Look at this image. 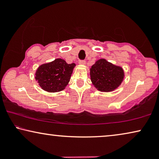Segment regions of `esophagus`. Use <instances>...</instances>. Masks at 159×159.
<instances>
[{
  "label": "esophagus",
  "instance_id": "obj_1",
  "mask_svg": "<svg viewBox=\"0 0 159 159\" xmlns=\"http://www.w3.org/2000/svg\"><path fill=\"white\" fill-rule=\"evenodd\" d=\"M85 61H79V64H80V65H84L85 64Z\"/></svg>",
  "mask_w": 159,
  "mask_h": 159
}]
</instances>
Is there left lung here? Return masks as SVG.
<instances>
[{"label":"left lung","mask_w":159,"mask_h":159,"mask_svg":"<svg viewBox=\"0 0 159 159\" xmlns=\"http://www.w3.org/2000/svg\"><path fill=\"white\" fill-rule=\"evenodd\" d=\"M90 75L92 84L98 90L108 93L121 85L125 78V71L121 66L101 58L91 66Z\"/></svg>","instance_id":"1"}]
</instances>
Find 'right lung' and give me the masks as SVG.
<instances>
[{"label":"right lung","instance_id":"add662e5","mask_svg":"<svg viewBox=\"0 0 159 159\" xmlns=\"http://www.w3.org/2000/svg\"><path fill=\"white\" fill-rule=\"evenodd\" d=\"M76 64H67L62 58L40 65L35 72L36 81L43 90L57 93L66 88L70 81L71 74Z\"/></svg>","mask_w":159,"mask_h":159}]
</instances>
